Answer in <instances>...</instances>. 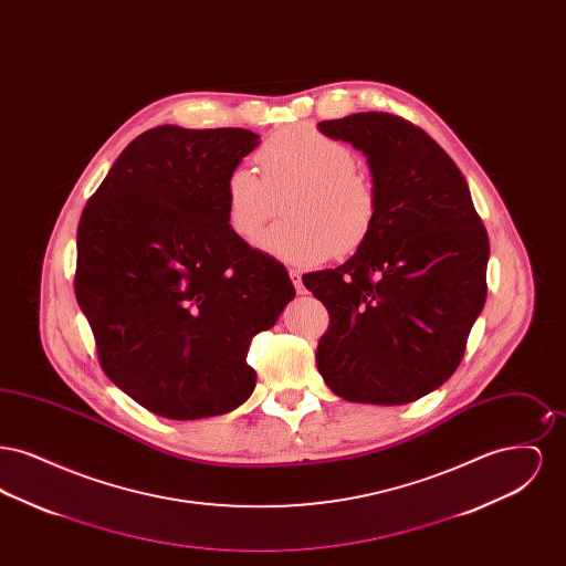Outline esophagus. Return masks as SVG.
<instances>
[{"instance_id":"1","label":"esophagus","mask_w":566,"mask_h":566,"mask_svg":"<svg viewBox=\"0 0 566 566\" xmlns=\"http://www.w3.org/2000/svg\"><path fill=\"white\" fill-rule=\"evenodd\" d=\"M289 275H291V282H293L296 293L303 295V293H305V286H303V282H301V273L296 270H291L289 271Z\"/></svg>"}]
</instances>
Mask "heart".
<instances>
[{"mask_svg":"<svg viewBox=\"0 0 566 566\" xmlns=\"http://www.w3.org/2000/svg\"><path fill=\"white\" fill-rule=\"evenodd\" d=\"M261 176L235 167L224 180L222 199L229 229L252 242L284 203L286 220L271 227L259 248L293 265H316L328 256H348L374 231L377 192L356 169L350 148L307 125L286 127L254 155Z\"/></svg>","mask_w":566,"mask_h":566,"instance_id":"1","label":"heart"}]
</instances>
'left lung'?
I'll return each mask as SVG.
<instances>
[{
    "instance_id": "8db88e82",
    "label": "left lung",
    "mask_w": 566,
    "mask_h": 566,
    "mask_svg": "<svg viewBox=\"0 0 566 566\" xmlns=\"http://www.w3.org/2000/svg\"><path fill=\"white\" fill-rule=\"evenodd\" d=\"M318 129L365 153L377 192L367 242L303 275L331 316L318 371L352 403H411L462 360L488 293L485 227L457 163L409 120L358 112Z\"/></svg>"
}]
</instances>
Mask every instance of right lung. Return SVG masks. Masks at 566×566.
Here are the masks:
<instances>
[{
	"instance_id": "1",
	"label": "right lung",
	"mask_w": 566,
	"mask_h": 566,
	"mask_svg": "<svg viewBox=\"0 0 566 566\" xmlns=\"http://www.w3.org/2000/svg\"><path fill=\"white\" fill-rule=\"evenodd\" d=\"M256 144L235 127L144 132L82 210L74 291L99 365L169 420L240 407L256 384L250 342L295 296L286 270L227 224L224 180Z\"/></svg>"
}]
</instances>
